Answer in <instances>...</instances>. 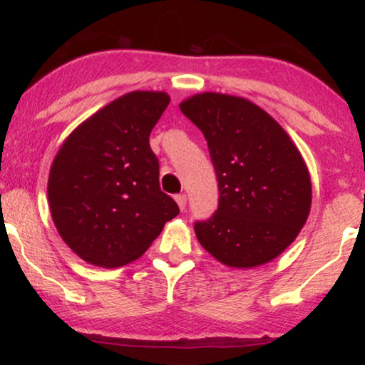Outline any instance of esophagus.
<instances>
[{
	"mask_svg": "<svg viewBox=\"0 0 365 365\" xmlns=\"http://www.w3.org/2000/svg\"><path fill=\"white\" fill-rule=\"evenodd\" d=\"M174 199H176L179 209H181V211H184V209H186V202H187L186 196H184V194H178V196L174 197Z\"/></svg>",
	"mask_w": 365,
	"mask_h": 365,
	"instance_id": "34e87169",
	"label": "esophagus"
}]
</instances>
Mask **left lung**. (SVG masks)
Wrapping results in <instances>:
<instances>
[{
    "label": "left lung",
    "mask_w": 365,
    "mask_h": 365,
    "mask_svg": "<svg viewBox=\"0 0 365 365\" xmlns=\"http://www.w3.org/2000/svg\"><path fill=\"white\" fill-rule=\"evenodd\" d=\"M179 108L206 138L219 182L217 211L194 224L197 241L227 267L271 262L311 212L302 154L281 124L246 98L206 91Z\"/></svg>",
    "instance_id": "obj_1"
}]
</instances>
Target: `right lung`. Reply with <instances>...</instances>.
Returning a JSON list of instances; mask_svg holds the SVG:
<instances>
[{
  "mask_svg": "<svg viewBox=\"0 0 365 365\" xmlns=\"http://www.w3.org/2000/svg\"><path fill=\"white\" fill-rule=\"evenodd\" d=\"M169 101L164 91L123 94L79 124L53 159L49 211L59 236L83 261L126 266L179 214L159 187V163L149 146Z\"/></svg>",
  "mask_w": 365,
  "mask_h": 365,
  "instance_id": "right-lung-1",
  "label": "right lung"
}]
</instances>
